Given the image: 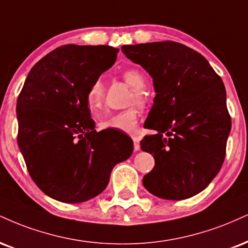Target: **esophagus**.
I'll return each instance as SVG.
<instances>
[{"instance_id":"34e87169","label":"esophagus","mask_w":248,"mask_h":248,"mask_svg":"<svg viewBox=\"0 0 248 248\" xmlns=\"http://www.w3.org/2000/svg\"><path fill=\"white\" fill-rule=\"evenodd\" d=\"M132 139H133V142H134V150L139 151L140 148H141V145H140V139L135 135H133Z\"/></svg>"}]
</instances>
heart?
I'll use <instances>...</instances> for the list:
<instances>
[{
	"label": "heart",
	"mask_w": 248,
	"mask_h": 248,
	"mask_svg": "<svg viewBox=\"0 0 248 248\" xmlns=\"http://www.w3.org/2000/svg\"><path fill=\"white\" fill-rule=\"evenodd\" d=\"M124 82L134 89L130 95V104H137L139 106L144 107L148 104L147 92L143 90L145 86V77L139 69L128 68L122 73ZM105 98V86L101 78H97L92 82L86 93V104L91 112H98L101 108ZM140 118V109L136 106H132L124 111L106 114L98 122L100 129H118L122 132L130 133L135 128Z\"/></svg>",
	"instance_id": "b5f03b06"
}]
</instances>
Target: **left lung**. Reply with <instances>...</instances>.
<instances>
[{"label":"left lung","mask_w":248,"mask_h":248,"mask_svg":"<svg viewBox=\"0 0 248 248\" xmlns=\"http://www.w3.org/2000/svg\"><path fill=\"white\" fill-rule=\"evenodd\" d=\"M121 50L150 74L156 91L145 122L157 134L141 141L155 168L143 185L160 199L192 198L224 162L231 116L223 80L203 55L183 44L124 45Z\"/></svg>","instance_id":"1"}]
</instances>
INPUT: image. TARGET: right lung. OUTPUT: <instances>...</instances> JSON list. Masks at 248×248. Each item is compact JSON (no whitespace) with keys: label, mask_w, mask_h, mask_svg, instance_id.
<instances>
[{"label":"right lung","mask_w":248,"mask_h":248,"mask_svg":"<svg viewBox=\"0 0 248 248\" xmlns=\"http://www.w3.org/2000/svg\"><path fill=\"white\" fill-rule=\"evenodd\" d=\"M118 52L106 45H64L26 77L17 99V142L32 180L52 199L94 198L116 164L132 156V140L97 132L86 104L92 82L114 64Z\"/></svg>","instance_id":"right-lung-1"}]
</instances>
